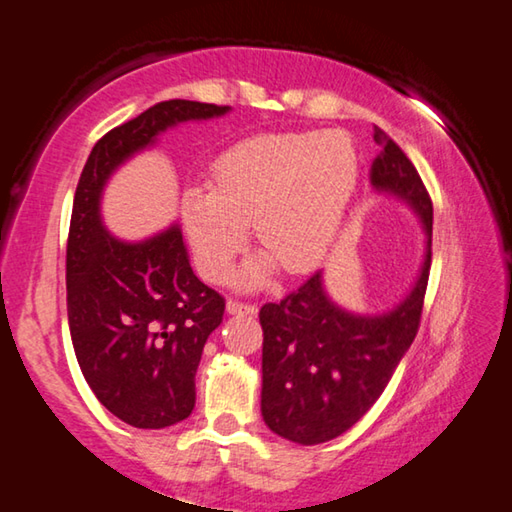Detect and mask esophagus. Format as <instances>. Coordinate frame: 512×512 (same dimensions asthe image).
<instances>
[{"instance_id":"1","label":"esophagus","mask_w":512,"mask_h":512,"mask_svg":"<svg viewBox=\"0 0 512 512\" xmlns=\"http://www.w3.org/2000/svg\"><path fill=\"white\" fill-rule=\"evenodd\" d=\"M227 312H230V315H257V305L230 299L227 301Z\"/></svg>"}]
</instances>
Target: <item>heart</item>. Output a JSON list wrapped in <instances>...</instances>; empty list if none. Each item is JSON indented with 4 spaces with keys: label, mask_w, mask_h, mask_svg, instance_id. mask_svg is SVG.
Masks as SVG:
<instances>
[{
    "label": "heart",
    "mask_w": 512,
    "mask_h": 512,
    "mask_svg": "<svg viewBox=\"0 0 512 512\" xmlns=\"http://www.w3.org/2000/svg\"><path fill=\"white\" fill-rule=\"evenodd\" d=\"M356 179L358 156L345 133H278L236 144L213 167V188L190 186L181 195L197 266L223 280L255 225L266 257L241 271L243 287L262 285L273 264L289 276L312 271L338 241Z\"/></svg>",
    "instance_id": "heart-1"
}]
</instances>
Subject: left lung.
Masks as SVG:
<instances>
[{
  "label": "left lung",
  "instance_id": "left-lung-1",
  "mask_svg": "<svg viewBox=\"0 0 512 512\" xmlns=\"http://www.w3.org/2000/svg\"><path fill=\"white\" fill-rule=\"evenodd\" d=\"M379 156L370 181L407 202L427 236L421 273L411 292L381 315H354L329 299L322 271L259 310L262 416L271 432L301 446L347 432L384 393L421 324L432 262V200L404 151L375 126Z\"/></svg>",
  "mask_w": 512,
  "mask_h": 512
}]
</instances>
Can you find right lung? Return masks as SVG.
Instances as JSON below:
<instances>
[{
    "instance_id": "1",
    "label": "right lung",
    "mask_w": 512,
    "mask_h": 512,
    "mask_svg": "<svg viewBox=\"0 0 512 512\" xmlns=\"http://www.w3.org/2000/svg\"><path fill=\"white\" fill-rule=\"evenodd\" d=\"M230 105L163 101L94 144L75 188L66 246L68 326L98 402L133 427L160 430L190 416L204 342L225 299L188 262L179 225L144 241L105 230L101 195L112 172L183 121L223 117Z\"/></svg>"
}]
</instances>
